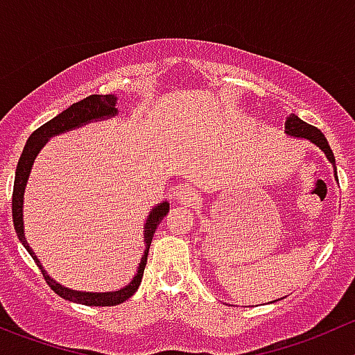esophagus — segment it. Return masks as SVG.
Segmentation results:
<instances>
[{
	"label": "esophagus",
	"mask_w": 355,
	"mask_h": 355,
	"mask_svg": "<svg viewBox=\"0 0 355 355\" xmlns=\"http://www.w3.org/2000/svg\"><path fill=\"white\" fill-rule=\"evenodd\" d=\"M175 198H178V202L183 205H195L200 197H198V193L193 190V188L181 187L180 190L175 191Z\"/></svg>",
	"instance_id": "esophagus-1"
}]
</instances>
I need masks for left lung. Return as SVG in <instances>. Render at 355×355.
I'll use <instances>...</instances> for the list:
<instances>
[{"mask_svg": "<svg viewBox=\"0 0 355 355\" xmlns=\"http://www.w3.org/2000/svg\"><path fill=\"white\" fill-rule=\"evenodd\" d=\"M286 132L289 134V136H295V137H305V139L312 141L313 144H317V146L320 148V150L326 153V157L329 158V162H331L333 165H335V155H333L331 148H329V144H327L326 137H324V134L320 132L317 127H313V125L306 123V121H303L302 118H298L296 114H289L288 121H286ZM335 174H336V167H335ZM338 178V175H336Z\"/></svg>", "mask_w": 355, "mask_h": 355, "instance_id": "left-lung-1", "label": "left lung"}]
</instances>
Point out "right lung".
<instances>
[{
  "instance_id": "add662e5",
  "label": "right lung",
  "mask_w": 355,
  "mask_h": 355,
  "mask_svg": "<svg viewBox=\"0 0 355 355\" xmlns=\"http://www.w3.org/2000/svg\"><path fill=\"white\" fill-rule=\"evenodd\" d=\"M116 97L114 96H103V94H94V96L85 97V99L74 103L73 106H69L67 110H64L62 113L57 114L55 118L49 120L46 123H43L42 127L35 130V132L29 136L28 143L24 146L22 155L19 158V164L15 168V181H13V193H12V218H13V226H15L17 237L22 242L24 248L28 249L29 254L33 256V259L36 261V265L42 270L43 277H45L46 284L50 286L53 293L60 296L64 300H69L74 303H82V305H90V306H111L118 305V303H123L125 300H129L134 293L137 291L141 284V279H143L144 266H146L148 259V251H150L151 239L153 234L157 232L158 225L162 223V219L167 216L168 212V204L164 202L158 207H155L150 212V218H148L146 226H144V242H146V251H144L143 258H141L139 268L137 273L134 275V279L130 281L129 286H125L120 291L113 293H80V291H71V289L62 288L60 284H57L55 281H52L49 275L43 270L42 263L36 259L35 252L31 251V248L26 242L24 237V226H22V195H24V187H26V181H28V174L31 171V165L35 162V157L38 155V151L42 150L43 144L49 141V137L55 136V134L66 132V130L74 129V127H80L82 123H87L90 120H96V118L103 116H114L116 114Z\"/></svg>"
}]
</instances>
